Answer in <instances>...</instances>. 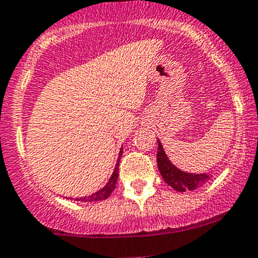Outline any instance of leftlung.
Listing matches in <instances>:
<instances>
[{"mask_svg": "<svg viewBox=\"0 0 258 258\" xmlns=\"http://www.w3.org/2000/svg\"><path fill=\"white\" fill-rule=\"evenodd\" d=\"M157 167L160 170L162 179L169 186L176 191H187V190H196L197 187L206 184L211 180L212 175L208 172H186L175 166L167 157L162 144L157 140Z\"/></svg>", "mask_w": 258, "mask_h": 258, "instance_id": "obj_1", "label": "left lung"}]
</instances>
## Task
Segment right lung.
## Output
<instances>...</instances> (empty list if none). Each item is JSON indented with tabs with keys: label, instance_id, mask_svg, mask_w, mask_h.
<instances>
[{
	"label": "right lung",
	"instance_id": "obj_1",
	"mask_svg": "<svg viewBox=\"0 0 258 258\" xmlns=\"http://www.w3.org/2000/svg\"><path fill=\"white\" fill-rule=\"evenodd\" d=\"M122 152H123V149L121 147V150H119V154H118V159H117L116 166H114L113 172H112L108 182H107V184L104 185L102 189H99L98 191L93 192V194H91V196H88V197H82V198H71V199H74V201H78V202H99V201H104V199L108 198V197L111 196V192L114 190V187H116L117 179H118L119 159H121V156H122Z\"/></svg>",
	"mask_w": 258,
	"mask_h": 258
}]
</instances>
